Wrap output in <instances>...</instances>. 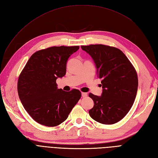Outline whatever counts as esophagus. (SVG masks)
I'll return each mask as SVG.
<instances>
[{
  "label": "esophagus",
  "instance_id": "34e87169",
  "mask_svg": "<svg viewBox=\"0 0 158 158\" xmlns=\"http://www.w3.org/2000/svg\"><path fill=\"white\" fill-rule=\"evenodd\" d=\"M88 95V94H87V93H84V92H82V96L83 97V98H85Z\"/></svg>",
  "mask_w": 158,
  "mask_h": 158
}]
</instances>
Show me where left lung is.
<instances>
[{"label": "left lung", "mask_w": 158, "mask_h": 158, "mask_svg": "<svg viewBox=\"0 0 158 158\" xmlns=\"http://www.w3.org/2000/svg\"><path fill=\"white\" fill-rule=\"evenodd\" d=\"M92 57L102 78V96L89 94L94 106L89 111L94 120L104 125L121 121L130 111L138 90V76L131 61L116 47L102 44L81 46Z\"/></svg>", "instance_id": "8db88e82"}]
</instances>
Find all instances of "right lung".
I'll list each match as a JSON object with an SVG mask.
<instances>
[{
  "instance_id": "right-lung-1",
  "label": "right lung",
  "mask_w": 158,
  "mask_h": 158,
  "mask_svg": "<svg viewBox=\"0 0 158 158\" xmlns=\"http://www.w3.org/2000/svg\"><path fill=\"white\" fill-rule=\"evenodd\" d=\"M79 47L54 46L37 51L19 76V98L31 117L42 125H59L82 96L78 89L65 92L57 88L56 83L66 74V62Z\"/></svg>"
}]
</instances>
